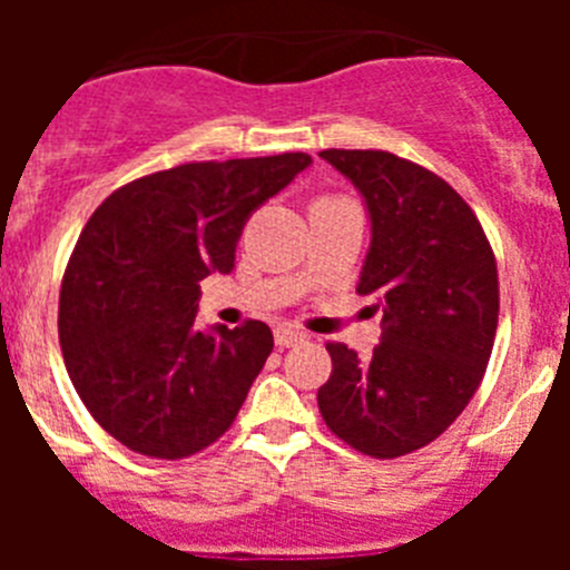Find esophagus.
Here are the masks:
<instances>
[{
  "label": "esophagus",
  "mask_w": 570,
  "mask_h": 570,
  "mask_svg": "<svg viewBox=\"0 0 570 570\" xmlns=\"http://www.w3.org/2000/svg\"><path fill=\"white\" fill-rule=\"evenodd\" d=\"M274 340L279 347H291V345H299V342H305V334L296 328H288V325H279V328L274 331Z\"/></svg>",
  "instance_id": "1"
}]
</instances>
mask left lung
I'll return each instance as SVG.
<instances>
[{"instance_id": "1", "label": "left lung", "mask_w": 570, "mask_h": 570, "mask_svg": "<svg viewBox=\"0 0 570 570\" xmlns=\"http://www.w3.org/2000/svg\"><path fill=\"white\" fill-rule=\"evenodd\" d=\"M365 196L371 250L362 296L382 305V342L334 362L316 402L345 445L396 460L445 434L473 400L497 336L500 276L471 205L434 170L387 150H320Z\"/></svg>"}]
</instances>
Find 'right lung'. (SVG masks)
<instances>
[{
    "label": "right lung",
    "instance_id": "right-lung-1",
    "mask_svg": "<svg viewBox=\"0 0 570 570\" xmlns=\"http://www.w3.org/2000/svg\"><path fill=\"white\" fill-rule=\"evenodd\" d=\"M308 154L185 163L94 210L59 291V345L90 416L150 460H185L234 425L274 351L265 322L196 328L199 282L230 274L248 216Z\"/></svg>",
    "mask_w": 570,
    "mask_h": 570
}]
</instances>
